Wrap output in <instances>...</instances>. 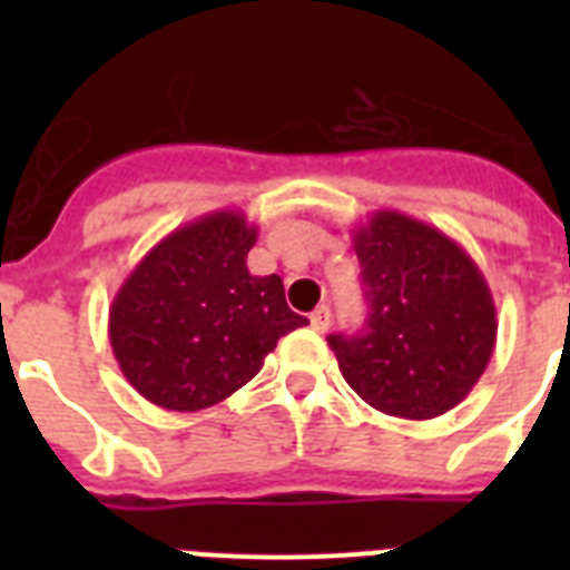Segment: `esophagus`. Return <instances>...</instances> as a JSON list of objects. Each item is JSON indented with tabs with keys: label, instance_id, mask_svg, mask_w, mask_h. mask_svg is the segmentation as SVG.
<instances>
[{
	"label": "esophagus",
	"instance_id": "34e87169",
	"mask_svg": "<svg viewBox=\"0 0 570 570\" xmlns=\"http://www.w3.org/2000/svg\"><path fill=\"white\" fill-rule=\"evenodd\" d=\"M328 325H331V308L328 305H320V308L311 314V328L322 334V331H328Z\"/></svg>",
	"mask_w": 570,
	"mask_h": 570
}]
</instances>
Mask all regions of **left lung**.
I'll return each mask as SVG.
<instances>
[{
    "label": "left lung",
    "mask_w": 570,
    "mask_h": 570,
    "mask_svg": "<svg viewBox=\"0 0 570 570\" xmlns=\"http://www.w3.org/2000/svg\"><path fill=\"white\" fill-rule=\"evenodd\" d=\"M365 331L331 334L345 382L371 407L434 420L460 405L497 345V308L476 262L451 236L400 210L354 230Z\"/></svg>",
    "instance_id": "left-lung-1"
}]
</instances>
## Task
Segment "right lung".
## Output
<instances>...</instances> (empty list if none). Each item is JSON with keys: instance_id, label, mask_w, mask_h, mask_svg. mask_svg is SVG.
Segmentation results:
<instances>
[{"instance_id": "add662e5", "label": "right lung", "mask_w": 570, "mask_h": 570, "mask_svg": "<svg viewBox=\"0 0 570 570\" xmlns=\"http://www.w3.org/2000/svg\"><path fill=\"white\" fill-rule=\"evenodd\" d=\"M256 228L214 210L156 242L116 291L108 336L125 380L168 411H203L259 374L279 336L308 325L276 274L250 276Z\"/></svg>"}]
</instances>
